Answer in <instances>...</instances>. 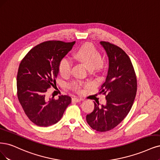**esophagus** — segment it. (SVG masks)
<instances>
[{
	"label": "esophagus",
	"mask_w": 160,
	"mask_h": 160,
	"mask_svg": "<svg viewBox=\"0 0 160 160\" xmlns=\"http://www.w3.org/2000/svg\"><path fill=\"white\" fill-rule=\"evenodd\" d=\"M81 101H82L81 98H77V97H73V98H72V102H80Z\"/></svg>",
	"instance_id": "34e87169"
}]
</instances>
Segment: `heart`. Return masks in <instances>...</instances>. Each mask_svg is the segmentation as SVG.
<instances>
[{
  "instance_id": "obj_1",
  "label": "heart",
  "mask_w": 160,
  "mask_h": 160,
  "mask_svg": "<svg viewBox=\"0 0 160 160\" xmlns=\"http://www.w3.org/2000/svg\"><path fill=\"white\" fill-rule=\"evenodd\" d=\"M75 59L84 63L90 71L100 70L103 65L102 56L95 47L91 43H87L79 47L73 54ZM73 63L68 57H63L58 63V71L62 76L68 77L70 75ZM82 82L73 81L69 84L71 89L79 92Z\"/></svg>"
}]
</instances>
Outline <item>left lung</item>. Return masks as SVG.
<instances>
[{
    "instance_id": "1",
    "label": "left lung",
    "mask_w": 160,
    "mask_h": 160,
    "mask_svg": "<svg viewBox=\"0 0 160 160\" xmlns=\"http://www.w3.org/2000/svg\"><path fill=\"white\" fill-rule=\"evenodd\" d=\"M107 53L109 67L101 93L106 95L107 104L94 102L93 111L87 115V122L98 132L115 128L127 116L132 107L137 91L136 75L127 54L108 42H100Z\"/></svg>"
}]
</instances>
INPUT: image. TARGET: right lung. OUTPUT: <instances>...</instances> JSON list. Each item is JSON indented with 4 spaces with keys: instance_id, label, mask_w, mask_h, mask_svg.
<instances>
[{
    "instance_id": "add662e5",
    "label": "right lung",
    "mask_w": 160,
    "mask_h": 160,
    "mask_svg": "<svg viewBox=\"0 0 160 160\" xmlns=\"http://www.w3.org/2000/svg\"><path fill=\"white\" fill-rule=\"evenodd\" d=\"M75 42L46 41L31 49L22 60L17 74V96L25 114L37 126L57 123L71 102L68 95L48 98V89L56 84L59 60Z\"/></svg>"
}]
</instances>
